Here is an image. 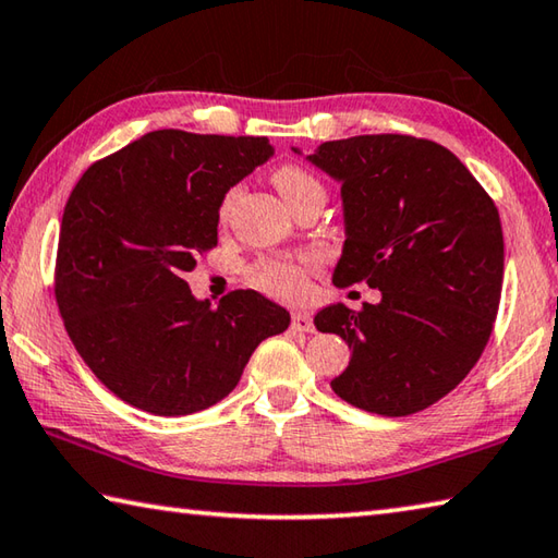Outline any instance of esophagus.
<instances>
[{"label":"esophagus","instance_id":"obj_1","mask_svg":"<svg viewBox=\"0 0 558 558\" xmlns=\"http://www.w3.org/2000/svg\"><path fill=\"white\" fill-rule=\"evenodd\" d=\"M290 329L292 331H314V322L307 312H292Z\"/></svg>","mask_w":558,"mask_h":558}]
</instances>
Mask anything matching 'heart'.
<instances>
[{
	"label": "heart",
	"mask_w": 558,
	"mask_h": 558,
	"mask_svg": "<svg viewBox=\"0 0 558 558\" xmlns=\"http://www.w3.org/2000/svg\"><path fill=\"white\" fill-rule=\"evenodd\" d=\"M272 185L280 192L290 209H298L307 202H327V187L312 173L310 168L300 163H282L272 170ZM239 187H231L219 205V217L227 219L239 199ZM314 268V258L310 253L298 256H268L260 258L251 268V282L258 290L268 292L280 300H300L307 292V276Z\"/></svg>",
	"instance_id": "1"
}]
</instances>
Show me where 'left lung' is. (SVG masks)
<instances>
[{
	"instance_id": "obj_1",
	"label": "left lung",
	"mask_w": 558,
	"mask_h": 558,
	"mask_svg": "<svg viewBox=\"0 0 558 558\" xmlns=\"http://www.w3.org/2000/svg\"><path fill=\"white\" fill-rule=\"evenodd\" d=\"M310 160L341 182L347 244L333 286L366 280L383 295L378 305L314 314V327L351 349L331 388L383 417L427 410L469 376L498 317V207L449 148L427 138L327 141Z\"/></svg>"
}]
</instances>
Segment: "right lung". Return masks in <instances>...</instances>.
<instances>
[{"label": "right lung", "mask_w": 558, "mask_h": 558, "mask_svg": "<svg viewBox=\"0 0 558 558\" xmlns=\"http://www.w3.org/2000/svg\"><path fill=\"white\" fill-rule=\"evenodd\" d=\"M266 136L160 129L95 160L60 221L53 292L70 341L134 408L182 417L236 388L290 314L253 290L211 307L185 272L217 246L227 190L266 163Z\"/></svg>", "instance_id": "1"}]
</instances>
